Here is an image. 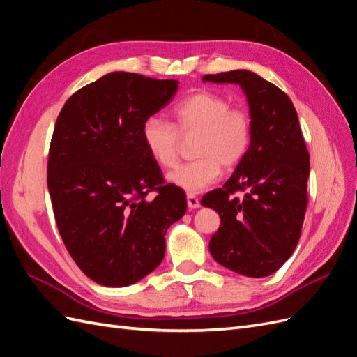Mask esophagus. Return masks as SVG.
Listing matches in <instances>:
<instances>
[{
    "label": "esophagus",
    "mask_w": 357,
    "mask_h": 357,
    "mask_svg": "<svg viewBox=\"0 0 357 357\" xmlns=\"http://www.w3.org/2000/svg\"><path fill=\"white\" fill-rule=\"evenodd\" d=\"M187 205L190 209H196L200 206V200L196 195H187Z\"/></svg>",
    "instance_id": "1"
}]
</instances>
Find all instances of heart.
<instances>
[{
  "instance_id": "b5f03b06",
  "label": "heart",
  "mask_w": 357,
  "mask_h": 357,
  "mask_svg": "<svg viewBox=\"0 0 357 357\" xmlns=\"http://www.w3.org/2000/svg\"><path fill=\"white\" fill-rule=\"evenodd\" d=\"M175 123L151 116L142 126V140L152 160L162 169H172L179 160L182 137H195L196 160L172 172V184L197 193L218 179L222 166L235 169L248 157L253 122L244 107H231V100L213 91H199L173 108Z\"/></svg>"
}]
</instances>
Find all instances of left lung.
I'll use <instances>...</instances> for the list:
<instances>
[{"label": "left lung", "mask_w": 357, "mask_h": 357, "mask_svg": "<svg viewBox=\"0 0 357 357\" xmlns=\"http://www.w3.org/2000/svg\"><path fill=\"white\" fill-rule=\"evenodd\" d=\"M202 79L240 84L253 122L248 157L223 188L202 197V205L222 218L209 252L235 273L266 278L294 252L307 209L309 152L297 112L285 91L250 70L208 74Z\"/></svg>", "instance_id": "8db88e82"}]
</instances>
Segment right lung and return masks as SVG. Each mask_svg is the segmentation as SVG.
<instances>
[{
    "label": "right lung",
    "instance_id": "right-lung-1",
    "mask_svg": "<svg viewBox=\"0 0 357 357\" xmlns=\"http://www.w3.org/2000/svg\"><path fill=\"white\" fill-rule=\"evenodd\" d=\"M178 81L112 72L63 105L48 155L54 217L72 259L104 287L157 268L169 226L187 211L146 151L142 126L175 96Z\"/></svg>",
    "mask_w": 357,
    "mask_h": 357
}]
</instances>
